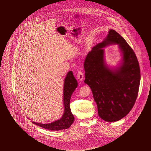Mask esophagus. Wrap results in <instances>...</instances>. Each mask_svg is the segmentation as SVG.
Instances as JSON below:
<instances>
[{"label": "esophagus", "mask_w": 151, "mask_h": 151, "mask_svg": "<svg viewBox=\"0 0 151 151\" xmlns=\"http://www.w3.org/2000/svg\"><path fill=\"white\" fill-rule=\"evenodd\" d=\"M84 78V75L82 73V71H79L78 73L77 74V78H78V80L79 81H82V80Z\"/></svg>", "instance_id": "1"}]
</instances>
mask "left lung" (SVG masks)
Here are the masks:
<instances>
[{"label":"left lung","mask_w":151,"mask_h":151,"mask_svg":"<svg viewBox=\"0 0 151 151\" xmlns=\"http://www.w3.org/2000/svg\"><path fill=\"white\" fill-rule=\"evenodd\" d=\"M111 45H118L122 56L119 65L112 68L106 64L103 49ZM83 67L84 82L91 89L101 119L116 122L128 114L137 99L141 73L136 54L124 37L109 30L87 54Z\"/></svg>","instance_id":"obj_1"}]
</instances>
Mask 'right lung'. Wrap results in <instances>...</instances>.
<instances>
[{
    "label": "right lung",
    "mask_w": 151,
    "mask_h": 151,
    "mask_svg": "<svg viewBox=\"0 0 151 151\" xmlns=\"http://www.w3.org/2000/svg\"><path fill=\"white\" fill-rule=\"evenodd\" d=\"M78 86V82L73 76L72 71H69L64 79L63 89V105L64 112L61 119L50 123L40 124L32 121V124H37L42 128L52 131H60L69 128L74 121V117L70 107L71 96Z\"/></svg>",
    "instance_id": "right-lung-1"
}]
</instances>
